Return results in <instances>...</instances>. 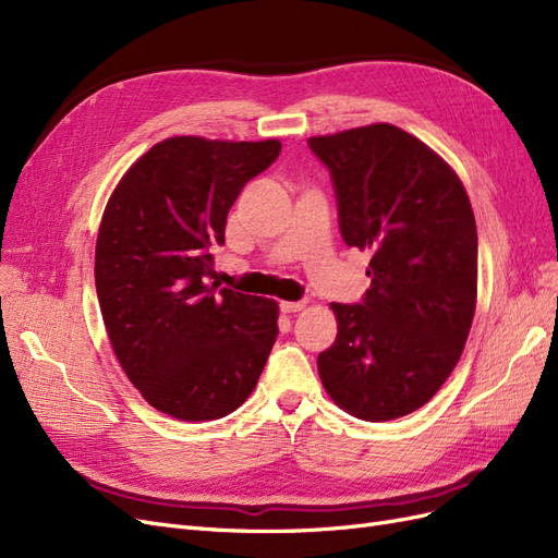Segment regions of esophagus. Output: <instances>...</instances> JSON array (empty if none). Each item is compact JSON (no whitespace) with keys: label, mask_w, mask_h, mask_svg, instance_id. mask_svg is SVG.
<instances>
[{"label":"esophagus","mask_w":558,"mask_h":558,"mask_svg":"<svg viewBox=\"0 0 558 558\" xmlns=\"http://www.w3.org/2000/svg\"><path fill=\"white\" fill-rule=\"evenodd\" d=\"M279 310L283 314H295L300 310H305V302H302V300H298V302H279Z\"/></svg>","instance_id":"34e87169"}]
</instances>
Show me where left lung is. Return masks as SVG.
<instances>
[{
  "label": "left lung",
  "instance_id": "1",
  "mask_svg": "<svg viewBox=\"0 0 558 558\" xmlns=\"http://www.w3.org/2000/svg\"><path fill=\"white\" fill-rule=\"evenodd\" d=\"M328 167L347 246L367 248L369 289L332 302L318 353L330 398L365 421L412 414L459 363L477 302V226L451 167L396 125L312 137Z\"/></svg>",
  "mask_w": 558,
  "mask_h": 558
}]
</instances>
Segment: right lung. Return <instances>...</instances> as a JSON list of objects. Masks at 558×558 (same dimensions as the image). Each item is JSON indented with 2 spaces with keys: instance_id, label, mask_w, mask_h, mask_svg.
Here are the masks:
<instances>
[{
  "instance_id": "right-lung-1",
  "label": "right lung",
  "mask_w": 558,
  "mask_h": 558,
  "mask_svg": "<svg viewBox=\"0 0 558 558\" xmlns=\"http://www.w3.org/2000/svg\"><path fill=\"white\" fill-rule=\"evenodd\" d=\"M279 154L277 140L170 137L109 197L95 248L99 310L128 379L162 414L221 418L258 384L279 307L211 283L209 248L226 244L234 199Z\"/></svg>"
}]
</instances>
